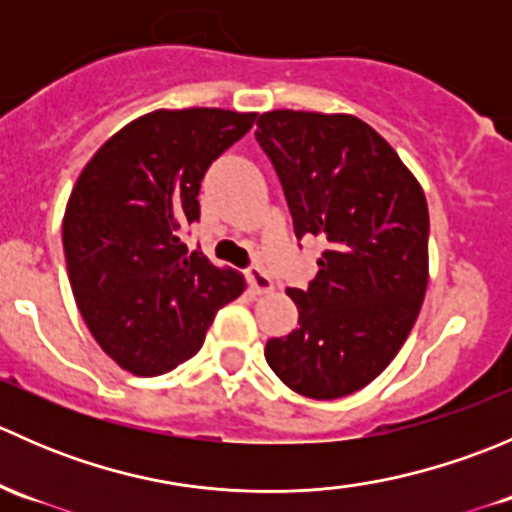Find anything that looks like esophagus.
<instances>
[{
	"label": "esophagus",
	"instance_id": "34e87169",
	"mask_svg": "<svg viewBox=\"0 0 512 512\" xmlns=\"http://www.w3.org/2000/svg\"><path fill=\"white\" fill-rule=\"evenodd\" d=\"M247 282H250L252 292L257 294H270L275 289V282H272V277L262 267H250L247 270Z\"/></svg>",
	"mask_w": 512,
	"mask_h": 512
}]
</instances>
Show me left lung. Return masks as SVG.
Segmentation results:
<instances>
[{"label":"left lung","mask_w":512,"mask_h":512,"mask_svg":"<svg viewBox=\"0 0 512 512\" xmlns=\"http://www.w3.org/2000/svg\"><path fill=\"white\" fill-rule=\"evenodd\" d=\"M257 143L280 175L297 237L327 240L307 289L289 287L299 327L265 359L309 399L364 389L414 329L428 285V205L399 153L349 113L267 111Z\"/></svg>","instance_id":"obj_1"}]
</instances>
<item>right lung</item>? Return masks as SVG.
<instances>
[{
	"label": "right lung",
	"instance_id": "add662e5",
	"mask_svg": "<svg viewBox=\"0 0 512 512\" xmlns=\"http://www.w3.org/2000/svg\"><path fill=\"white\" fill-rule=\"evenodd\" d=\"M257 113L180 108L113 133L76 180L64 213L71 292L86 327L121 369L158 376L200 352L245 277L188 250L200 180Z\"/></svg>",
	"mask_w": 512,
	"mask_h": 512
}]
</instances>
